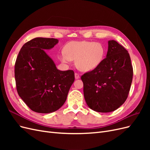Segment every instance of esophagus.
<instances>
[{"label":"esophagus","instance_id":"1","mask_svg":"<svg viewBox=\"0 0 150 150\" xmlns=\"http://www.w3.org/2000/svg\"><path fill=\"white\" fill-rule=\"evenodd\" d=\"M80 78V76L78 73H77V72H76L75 73V79H79Z\"/></svg>","mask_w":150,"mask_h":150}]
</instances>
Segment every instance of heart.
Masks as SVG:
<instances>
[{"label": "heart", "instance_id": "obj_1", "mask_svg": "<svg viewBox=\"0 0 150 150\" xmlns=\"http://www.w3.org/2000/svg\"><path fill=\"white\" fill-rule=\"evenodd\" d=\"M104 55L105 48L101 43L81 40L68 42L59 58L63 63L76 59V65L79 70L89 71L99 66Z\"/></svg>", "mask_w": 150, "mask_h": 150}]
</instances>
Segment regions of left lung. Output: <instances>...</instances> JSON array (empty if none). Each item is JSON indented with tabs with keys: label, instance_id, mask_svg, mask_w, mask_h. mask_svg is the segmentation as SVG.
I'll return each mask as SVG.
<instances>
[{
	"label": "left lung",
	"instance_id": "left-lung-1",
	"mask_svg": "<svg viewBox=\"0 0 150 150\" xmlns=\"http://www.w3.org/2000/svg\"><path fill=\"white\" fill-rule=\"evenodd\" d=\"M133 76L128 52L115 40H109L106 57L81 77L87 105L100 112L117 110L128 96Z\"/></svg>",
	"mask_w": 150,
	"mask_h": 150
}]
</instances>
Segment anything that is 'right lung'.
I'll use <instances>...</instances> for the list:
<instances>
[{"instance_id":"1","label":"right lung","mask_w":150,"mask_h":150,"mask_svg":"<svg viewBox=\"0 0 150 150\" xmlns=\"http://www.w3.org/2000/svg\"><path fill=\"white\" fill-rule=\"evenodd\" d=\"M59 40L36 38L24 44L15 63V79L19 96L32 111L50 113L65 103L74 81L72 70H58L44 51Z\"/></svg>"}]
</instances>
